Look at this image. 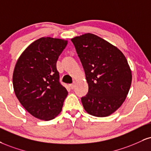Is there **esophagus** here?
I'll return each mask as SVG.
<instances>
[{
    "label": "esophagus",
    "instance_id": "34e87169",
    "mask_svg": "<svg viewBox=\"0 0 151 151\" xmlns=\"http://www.w3.org/2000/svg\"><path fill=\"white\" fill-rule=\"evenodd\" d=\"M75 84H76L75 81H74L73 83H71V84H70V87L71 89H73L74 87H75Z\"/></svg>",
    "mask_w": 151,
    "mask_h": 151
}]
</instances>
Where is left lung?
Masks as SVG:
<instances>
[{"label": "left lung", "instance_id": "obj_1", "mask_svg": "<svg viewBox=\"0 0 151 151\" xmlns=\"http://www.w3.org/2000/svg\"><path fill=\"white\" fill-rule=\"evenodd\" d=\"M84 70L88 91L81 98L87 113L108 117L124 102L132 84V74L122 52L95 34L72 38Z\"/></svg>", "mask_w": 151, "mask_h": 151}]
</instances>
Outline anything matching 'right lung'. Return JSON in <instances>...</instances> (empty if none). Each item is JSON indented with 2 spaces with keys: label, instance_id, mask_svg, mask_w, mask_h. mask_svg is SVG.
Masks as SVG:
<instances>
[{
  "label": "right lung",
  "instance_id": "1",
  "mask_svg": "<svg viewBox=\"0 0 151 151\" xmlns=\"http://www.w3.org/2000/svg\"><path fill=\"white\" fill-rule=\"evenodd\" d=\"M68 42L62 39L40 38L24 50L14 67L12 83L16 97L29 113L41 120L57 117L68 96L56 68Z\"/></svg>",
  "mask_w": 151,
  "mask_h": 151
}]
</instances>
